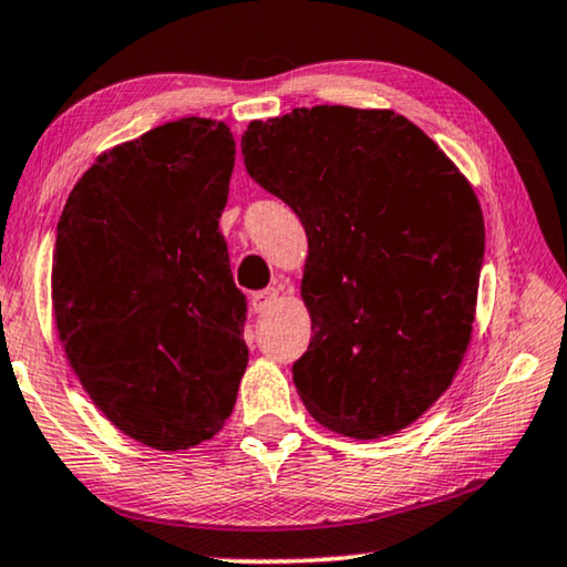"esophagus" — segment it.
Here are the masks:
<instances>
[{
    "instance_id": "obj_1",
    "label": "esophagus",
    "mask_w": 567,
    "mask_h": 567,
    "mask_svg": "<svg viewBox=\"0 0 567 567\" xmlns=\"http://www.w3.org/2000/svg\"><path fill=\"white\" fill-rule=\"evenodd\" d=\"M278 301V289H264V291H256L250 296V307H254L256 313H264L274 307Z\"/></svg>"
}]
</instances>
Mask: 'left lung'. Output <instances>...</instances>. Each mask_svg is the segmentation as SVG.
<instances>
[{
	"label": "left lung",
	"instance_id": "1",
	"mask_svg": "<svg viewBox=\"0 0 567 567\" xmlns=\"http://www.w3.org/2000/svg\"><path fill=\"white\" fill-rule=\"evenodd\" d=\"M246 169L309 238L311 342L293 382L350 439L415 423L454 382L474 332L484 215L474 187L390 109L313 106L250 121Z\"/></svg>",
	"mask_w": 567,
	"mask_h": 567
}]
</instances>
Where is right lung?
<instances>
[{
  "label": "right lung",
  "instance_id": "1",
  "mask_svg": "<svg viewBox=\"0 0 567 567\" xmlns=\"http://www.w3.org/2000/svg\"><path fill=\"white\" fill-rule=\"evenodd\" d=\"M235 138L187 116L111 146L58 223L52 317L68 364L121 433L185 451L223 429L248 347L220 215Z\"/></svg>",
  "mask_w": 567,
  "mask_h": 567
}]
</instances>
